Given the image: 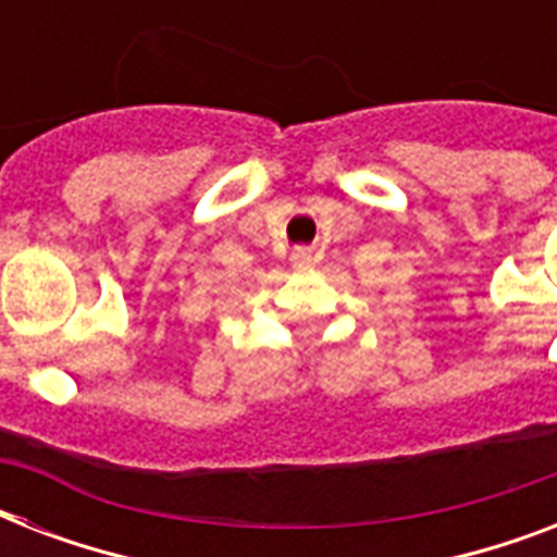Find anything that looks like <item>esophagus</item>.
Listing matches in <instances>:
<instances>
[{
  "instance_id": "esophagus-1",
  "label": "esophagus",
  "mask_w": 557,
  "mask_h": 557,
  "mask_svg": "<svg viewBox=\"0 0 557 557\" xmlns=\"http://www.w3.org/2000/svg\"><path fill=\"white\" fill-rule=\"evenodd\" d=\"M292 260H295V265H309V262H312V253L306 251V248H297V251L292 253Z\"/></svg>"
}]
</instances>
